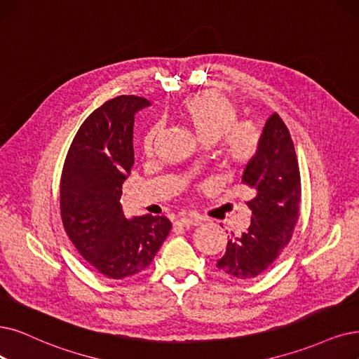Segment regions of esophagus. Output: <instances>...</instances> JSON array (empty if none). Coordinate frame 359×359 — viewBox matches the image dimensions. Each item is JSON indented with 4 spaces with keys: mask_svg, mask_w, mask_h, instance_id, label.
Instances as JSON below:
<instances>
[{
    "mask_svg": "<svg viewBox=\"0 0 359 359\" xmlns=\"http://www.w3.org/2000/svg\"><path fill=\"white\" fill-rule=\"evenodd\" d=\"M200 224V219L197 217H180L177 218L175 221V225H180V226H190V225H197Z\"/></svg>",
    "mask_w": 359,
    "mask_h": 359,
    "instance_id": "34e87169",
    "label": "esophagus"
}]
</instances>
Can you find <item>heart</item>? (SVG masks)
I'll return each instance as SVG.
<instances>
[{
    "instance_id": "b5f03b06",
    "label": "heart",
    "mask_w": 359,
    "mask_h": 359,
    "mask_svg": "<svg viewBox=\"0 0 359 359\" xmlns=\"http://www.w3.org/2000/svg\"><path fill=\"white\" fill-rule=\"evenodd\" d=\"M180 118L187 122L197 137L213 142L215 154L229 170H238L256 161L262 149V133L253 122L238 121V110L217 91H203L184 100ZM161 125L151 123L141 140L142 151L151 154Z\"/></svg>"
}]
</instances>
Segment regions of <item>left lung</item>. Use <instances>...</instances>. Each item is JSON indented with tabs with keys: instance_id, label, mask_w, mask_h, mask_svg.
I'll return each mask as SVG.
<instances>
[{
	"instance_id": "left-lung-1",
	"label": "left lung",
	"mask_w": 359,
	"mask_h": 359,
	"mask_svg": "<svg viewBox=\"0 0 359 359\" xmlns=\"http://www.w3.org/2000/svg\"><path fill=\"white\" fill-rule=\"evenodd\" d=\"M241 182L252 190L248 202L252 222L246 233L229 237L217 268L228 277L250 280L276 262L292 240L299 219L302 189L297 157L278 113L266 121L261 153L246 166Z\"/></svg>"
}]
</instances>
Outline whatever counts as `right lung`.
<instances>
[{"label": "right lung", "instance_id": "obj_1", "mask_svg": "<svg viewBox=\"0 0 359 359\" xmlns=\"http://www.w3.org/2000/svg\"><path fill=\"white\" fill-rule=\"evenodd\" d=\"M146 98L119 95L83 121L66 154L60 213L76 250L100 274L122 280L144 271L170 231L166 217L126 219L122 184L134 165V114Z\"/></svg>", "mask_w": 359, "mask_h": 359}]
</instances>
